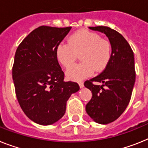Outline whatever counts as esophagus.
<instances>
[{"label":"esophagus","instance_id":"1","mask_svg":"<svg viewBox=\"0 0 148 148\" xmlns=\"http://www.w3.org/2000/svg\"><path fill=\"white\" fill-rule=\"evenodd\" d=\"M79 86H80V88H83L84 86V83H82V82H80V83H79Z\"/></svg>","mask_w":148,"mask_h":148}]
</instances>
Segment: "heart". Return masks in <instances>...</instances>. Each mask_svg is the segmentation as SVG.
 I'll list each match as a JSON object with an SVG mask.
<instances>
[{
    "label": "heart",
    "mask_w": 148,
    "mask_h": 148,
    "mask_svg": "<svg viewBox=\"0 0 148 148\" xmlns=\"http://www.w3.org/2000/svg\"><path fill=\"white\" fill-rule=\"evenodd\" d=\"M77 55L82 62L67 71L68 79L74 81L88 77L94 71L104 70L110 59L111 47L96 33L80 30L69 37L68 43H61L56 49L57 59L66 68L73 65Z\"/></svg>",
    "instance_id": "obj_1"
}]
</instances>
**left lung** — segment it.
<instances>
[{
    "label": "left lung",
    "mask_w": 148,
    "mask_h": 148,
    "mask_svg": "<svg viewBox=\"0 0 148 148\" xmlns=\"http://www.w3.org/2000/svg\"><path fill=\"white\" fill-rule=\"evenodd\" d=\"M104 33L111 45V56L101 74L84 83L92 93L86 110L95 122L108 124L116 120L130 103L135 81L133 51L126 40L114 29L106 26L89 27ZM93 82H101L95 85Z\"/></svg>",
    "instance_id": "obj_1"
}]
</instances>
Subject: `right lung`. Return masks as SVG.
Segmentation results:
<instances>
[{
  "label": "right lung",
  "instance_id": "add662e5",
  "mask_svg": "<svg viewBox=\"0 0 148 148\" xmlns=\"http://www.w3.org/2000/svg\"><path fill=\"white\" fill-rule=\"evenodd\" d=\"M71 27L40 26L32 31L16 51L13 80L21 108L30 120L47 126L64 116L66 103L80 86L64 80L57 47Z\"/></svg>",
  "mask_w": 148,
  "mask_h": 148
}]
</instances>
